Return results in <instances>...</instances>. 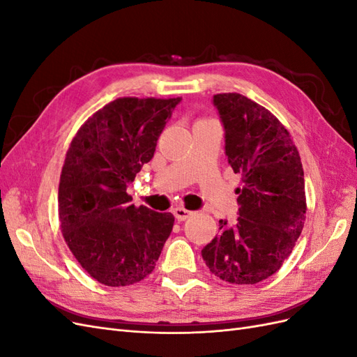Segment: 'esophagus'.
I'll return each instance as SVG.
<instances>
[{
	"label": "esophagus",
	"mask_w": 357,
	"mask_h": 357,
	"mask_svg": "<svg viewBox=\"0 0 357 357\" xmlns=\"http://www.w3.org/2000/svg\"><path fill=\"white\" fill-rule=\"evenodd\" d=\"M172 213H174V215H176V219H177L178 222H183V220H186L188 218H190V215L193 214L192 211L186 210L185 207H177V208H174V210H172Z\"/></svg>",
	"instance_id": "obj_1"
}]
</instances>
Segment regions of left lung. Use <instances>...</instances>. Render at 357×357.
I'll list each match as a JSON object with an SVG mask.
<instances>
[{
	"instance_id": "obj_1",
	"label": "left lung",
	"mask_w": 357,
	"mask_h": 357,
	"mask_svg": "<svg viewBox=\"0 0 357 357\" xmlns=\"http://www.w3.org/2000/svg\"><path fill=\"white\" fill-rule=\"evenodd\" d=\"M225 126V150L235 174L236 223L219 220V234L202 248L210 271L232 284H256L275 274L304 228V169L278 119L241 93L214 95Z\"/></svg>"
}]
</instances>
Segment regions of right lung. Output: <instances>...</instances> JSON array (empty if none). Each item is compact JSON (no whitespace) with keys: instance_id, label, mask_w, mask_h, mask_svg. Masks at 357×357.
Segmentation results:
<instances>
[{"instance_id":"1","label":"right lung","mask_w":357,"mask_h":357,"mask_svg":"<svg viewBox=\"0 0 357 357\" xmlns=\"http://www.w3.org/2000/svg\"><path fill=\"white\" fill-rule=\"evenodd\" d=\"M180 101L117 98L93 113L68 147L58 192L61 232L80 266L101 284L144 280L172 231L174 215L135 207L126 188L153 158Z\"/></svg>"}]
</instances>
